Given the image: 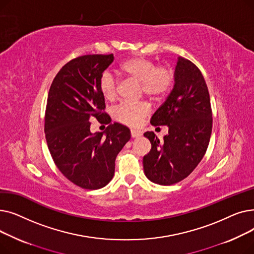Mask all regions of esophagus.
Masks as SVG:
<instances>
[{"label":"esophagus","mask_w":254,"mask_h":254,"mask_svg":"<svg viewBox=\"0 0 254 254\" xmlns=\"http://www.w3.org/2000/svg\"><path fill=\"white\" fill-rule=\"evenodd\" d=\"M130 135H131L132 138H138V137H140L142 134H141V131H139V130H137V129H130Z\"/></svg>","instance_id":"obj_1"}]
</instances>
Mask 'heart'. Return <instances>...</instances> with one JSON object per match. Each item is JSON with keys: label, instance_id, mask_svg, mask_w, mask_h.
Here are the masks:
<instances>
[{"label": "heart", "instance_id": "obj_1", "mask_svg": "<svg viewBox=\"0 0 254 254\" xmlns=\"http://www.w3.org/2000/svg\"><path fill=\"white\" fill-rule=\"evenodd\" d=\"M126 76L141 83V92L152 100L164 97L174 82V71L169 65L157 64L150 59L134 57L120 64ZM102 96L107 101H113L118 95L119 81L110 71H104L99 80ZM150 113V106L146 102H124L113 111L117 122L128 127H140L143 120Z\"/></svg>", "mask_w": 254, "mask_h": 254}]
</instances>
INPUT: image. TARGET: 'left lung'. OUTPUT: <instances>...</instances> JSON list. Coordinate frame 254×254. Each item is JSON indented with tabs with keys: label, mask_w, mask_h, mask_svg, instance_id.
I'll return each mask as SVG.
<instances>
[{
	"label": "left lung",
	"mask_w": 254,
	"mask_h": 254,
	"mask_svg": "<svg viewBox=\"0 0 254 254\" xmlns=\"http://www.w3.org/2000/svg\"><path fill=\"white\" fill-rule=\"evenodd\" d=\"M150 123L154 127L168 126L169 134L164 141L153 131L144 134L151 143V150L143 157L145 175L161 185L180 182L204 157L213 123L204 76L190 60L178 58L174 88Z\"/></svg>",
	"instance_id": "obj_1"
}]
</instances>
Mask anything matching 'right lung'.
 Listing matches in <instances>:
<instances>
[{
    "label": "right lung",
    "mask_w": 254,
    "mask_h": 254,
    "mask_svg": "<svg viewBox=\"0 0 254 254\" xmlns=\"http://www.w3.org/2000/svg\"><path fill=\"white\" fill-rule=\"evenodd\" d=\"M111 55H87L66 63L51 83L44 131L53 162L62 174L85 190H99L113 178L115 158L130 139L128 127L110 124L105 132L90 131V119L106 120L101 74Z\"/></svg>",
    "instance_id": "add662e5"
}]
</instances>
